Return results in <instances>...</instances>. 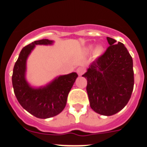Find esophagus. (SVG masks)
<instances>
[{
    "label": "esophagus",
    "instance_id": "esophagus-1",
    "mask_svg": "<svg viewBox=\"0 0 147 147\" xmlns=\"http://www.w3.org/2000/svg\"><path fill=\"white\" fill-rule=\"evenodd\" d=\"M85 70L83 68V67H79L77 70H76V72H77V74H79V76H82V75L85 73Z\"/></svg>",
    "mask_w": 147,
    "mask_h": 147
}]
</instances>
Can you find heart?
Listing matches in <instances>:
<instances>
[{"mask_svg":"<svg viewBox=\"0 0 147 147\" xmlns=\"http://www.w3.org/2000/svg\"><path fill=\"white\" fill-rule=\"evenodd\" d=\"M90 49H91V48H90ZM103 53V49L101 46H98L94 50V56L96 57H98L99 56H101Z\"/></svg>","mask_w":147,"mask_h":147,"instance_id":"heart-1","label":"heart"}]
</instances>
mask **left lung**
Listing matches in <instances>:
<instances>
[{
  "label": "left lung",
  "mask_w": 147,
  "mask_h": 147,
  "mask_svg": "<svg viewBox=\"0 0 147 147\" xmlns=\"http://www.w3.org/2000/svg\"><path fill=\"white\" fill-rule=\"evenodd\" d=\"M109 46L90 65L87 79L90 106L100 115L117 113L129 102L134 86L132 59L124 45L107 37Z\"/></svg>",
  "instance_id": "8db88e82"
}]
</instances>
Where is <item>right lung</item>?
I'll return each mask as SVG.
<instances>
[{"label": "right lung", "mask_w": 147, "mask_h": 147, "mask_svg": "<svg viewBox=\"0 0 147 147\" xmlns=\"http://www.w3.org/2000/svg\"><path fill=\"white\" fill-rule=\"evenodd\" d=\"M52 40L42 39L28 44L21 50L12 74V86L20 105L39 119H49L64 110L68 93L78 75L73 72L57 77L49 85L32 88L26 80V59L36 45H51Z\"/></svg>", "instance_id": "add662e5"}]
</instances>
